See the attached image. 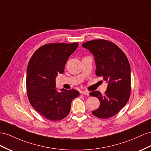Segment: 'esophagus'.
<instances>
[{"label": "esophagus", "instance_id": "obj_1", "mask_svg": "<svg viewBox=\"0 0 151 151\" xmlns=\"http://www.w3.org/2000/svg\"><path fill=\"white\" fill-rule=\"evenodd\" d=\"M81 93H82V94H83V95L88 96L89 94V92L88 91H81Z\"/></svg>", "mask_w": 151, "mask_h": 151}]
</instances>
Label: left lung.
<instances>
[{
	"label": "left lung",
	"instance_id": "obj_1",
	"mask_svg": "<svg viewBox=\"0 0 151 151\" xmlns=\"http://www.w3.org/2000/svg\"><path fill=\"white\" fill-rule=\"evenodd\" d=\"M94 55L96 75L108 83L104 95L94 91L89 95L99 99V109L92 111L95 116L107 119L124 107L131 91V70L127 57L115 44L104 39L93 40L82 44Z\"/></svg>",
	"mask_w": 151,
	"mask_h": 151
}]
</instances>
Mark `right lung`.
Instances as JSON below:
<instances>
[{"label":"right lung","mask_w":151,"mask_h":151,"mask_svg":"<svg viewBox=\"0 0 151 151\" xmlns=\"http://www.w3.org/2000/svg\"><path fill=\"white\" fill-rule=\"evenodd\" d=\"M72 44L52 43L37 50L28 62L27 72V96L32 107L50 121H60L70 112L72 101L79 95L74 89L60 91L55 79L64 72L68 58L78 46Z\"/></svg>","instance_id":"obj_1"}]
</instances>
